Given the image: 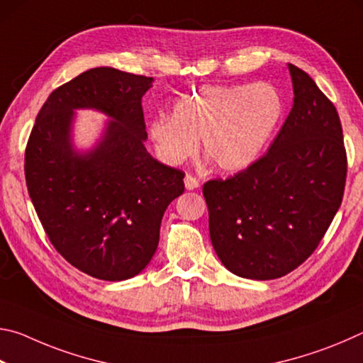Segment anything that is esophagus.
<instances>
[{"label": "esophagus", "instance_id": "esophagus-1", "mask_svg": "<svg viewBox=\"0 0 363 363\" xmlns=\"http://www.w3.org/2000/svg\"><path fill=\"white\" fill-rule=\"evenodd\" d=\"M184 184H186V189L187 190H195L196 187L200 186V182L196 177H194L192 174H186V177H184Z\"/></svg>", "mask_w": 363, "mask_h": 363}]
</instances>
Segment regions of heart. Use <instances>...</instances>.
<instances>
[{
  "mask_svg": "<svg viewBox=\"0 0 363 363\" xmlns=\"http://www.w3.org/2000/svg\"><path fill=\"white\" fill-rule=\"evenodd\" d=\"M284 112L279 91L269 83L201 84L179 96L171 116L149 123V136L162 162L181 164L201 152L220 171L255 163Z\"/></svg>",
  "mask_w": 363,
  "mask_h": 363,
  "instance_id": "heart-1",
  "label": "heart"
}]
</instances>
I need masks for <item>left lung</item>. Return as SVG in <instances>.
<instances>
[{"instance_id":"left-lung-1","label":"left lung","mask_w":363,"mask_h":363,"mask_svg":"<svg viewBox=\"0 0 363 363\" xmlns=\"http://www.w3.org/2000/svg\"><path fill=\"white\" fill-rule=\"evenodd\" d=\"M293 107L269 152L229 179L205 182L210 237L238 277H284L314 253L346 186L340 115L306 72L288 64Z\"/></svg>"}]
</instances>
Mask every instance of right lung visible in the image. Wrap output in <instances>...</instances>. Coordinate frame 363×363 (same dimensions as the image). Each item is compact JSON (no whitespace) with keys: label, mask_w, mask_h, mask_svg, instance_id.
Returning a JSON list of instances; mask_svg holds the SVG:
<instances>
[{"label":"right lung","mask_w":363,"mask_h":363,"mask_svg":"<svg viewBox=\"0 0 363 363\" xmlns=\"http://www.w3.org/2000/svg\"><path fill=\"white\" fill-rule=\"evenodd\" d=\"M153 78L97 67L59 86L36 116L26 181L46 235L60 256L94 279L118 281L155 255L163 213L184 192L181 169L147 152L143 96ZM75 108L113 118L93 151L71 145Z\"/></svg>","instance_id":"add662e5"}]
</instances>
